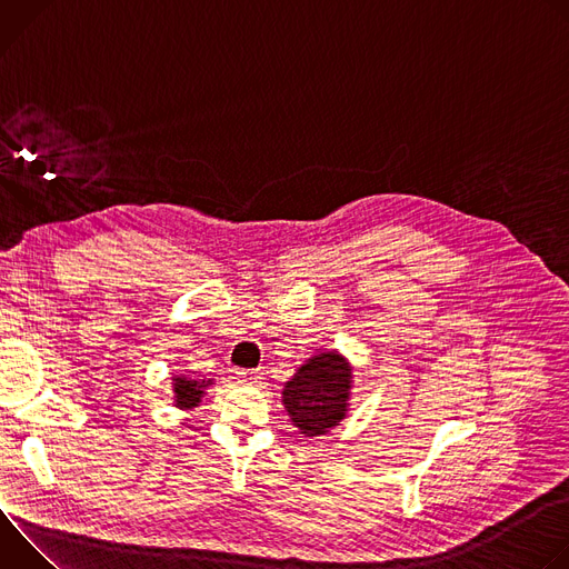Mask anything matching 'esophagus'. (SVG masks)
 Returning a JSON list of instances; mask_svg holds the SVG:
<instances>
[{"mask_svg": "<svg viewBox=\"0 0 569 569\" xmlns=\"http://www.w3.org/2000/svg\"><path fill=\"white\" fill-rule=\"evenodd\" d=\"M238 382H246V385H254L261 380V371L259 369H238L236 371Z\"/></svg>", "mask_w": 569, "mask_h": 569, "instance_id": "obj_1", "label": "esophagus"}]
</instances>
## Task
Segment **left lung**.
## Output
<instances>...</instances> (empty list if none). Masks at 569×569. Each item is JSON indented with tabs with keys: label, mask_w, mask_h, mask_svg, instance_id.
Masks as SVG:
<instances>
[{
	"label": "left lung",
	"mask_w": 569,
	"mask_h": 569,
	"mask_svg": "<svg viewBox=\"0 0 569 569\" xmlns=\"http://www.w3.org/2000/svg\"><path fill=\"white\" fill-rule=\"evenodd\" d=\"M349 389L351 367L340 353L327 351L312 356L286 382L283 405L301 435L319 437L345 419Z\"/></svg>",
	"instance_id": "left-lung-1"
}]
</instances>
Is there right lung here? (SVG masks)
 I'll use <instances>...</instances> for the list:
<instances>
[{
  "instance_id": "obj_1",
  "label": "right lung",
  "mask_w": 569,
  "mask_h": 569,
  "mask_svg": "<svg viewBox=\"0 0 569 569\" xmlns=\"http://www.w3.org/2000/svg\"><path fill=\"white\" fill-rule=\"evenodd\" d=\"M173 385H176V402H178V408H196V405L202 398V393H204V387L209 382L180 376V378H176Z\"/></svg>"
}]
</instances>
